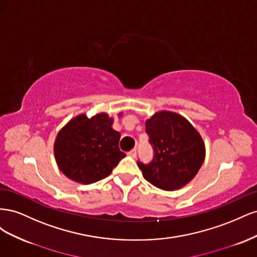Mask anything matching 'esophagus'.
I'll use <instances>...</instances> for the list:
<instances>
[{"label":"esophagus","instance_id":"obj_1","mask_svg":"<svg viewBox=\"0 0 257 257\" xmlns=\"http://www.w3.org/2000/svg\"><path fill=\"white\" fill-rule=\"evenodd\" d=\"M128 155L130 157H132V158H136L137 157V151H136V149H133V150H131L130 152H128Z\"/></svg>","mask_w":257,"mask_h":257}]
</instances>
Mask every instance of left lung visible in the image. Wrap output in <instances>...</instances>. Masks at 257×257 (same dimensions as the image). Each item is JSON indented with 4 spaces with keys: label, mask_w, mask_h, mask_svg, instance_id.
Masks as SVG:
<instances>
[{
    "label": "left lung",
    "mask_w": 257,
    "mask_h": 257,
    "mask_svg": "<svg viewBox=\"0 0 257 257\" xmlns=\"http://www.w3.org/2000/svg\"><path fill=\"white\" fill-rule=\"evenodd\" d=\"M146 133L154 153L148 164L137 162L146 180L165 191L188 184L206 155L203 138L195 127L180 114L160 111L146 121Z\"/></svg>",
    "instance_id": "8db88e82"
}]
</instances>
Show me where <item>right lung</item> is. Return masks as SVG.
I'll use <instances>...</instances> for the list:
<instances>
[{"mask_svg":"<svg viewBox=\"0 0 257 257\" xmlns=\"http://www.w3.org/2000/svg\"><path fill=\"white\" fill-rule=\"evenodd\" d=\"M112 123L107 113L90 119L80 114L69 121L54 143V158L61 172L82 184L109 176L125 157L119 149L120 133L111 127Z\"/></svg>","mask_w":257,"mask_h":257,"instance_id":"right-lung-1","label":"right lung"}]
</instances>
